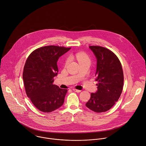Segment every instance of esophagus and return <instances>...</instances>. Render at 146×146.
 Listing matches in <instances>:
<instances>
[{"label":"esophagus","mask_w":146,"mask_h":146,"mask_svg":"<svg viewBox=\"0 0 146 146\" xmlns=\"http://www.w3.org/2000/svg\"><path fill=\"white\" fill-rule=\"evenodd\" d=\"M73 91H74V92H77V93H80V92H81V90H77V89H73Z\"/></svg>","instance_id":"obj_1"}]
</instances>
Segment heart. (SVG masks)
<instances>
[{
	"mask_svg": "<svg viewBox=\"0 0 146 146\" xmlns=\"http://www.w3.org/2000/svg\"><path fill=\"white\" fill-rule=\"evenodd\" d=\"M75 57L77 58V60L78 61L79 63H82V62H90V58L89 56L85 52H79L75 54ZM69 61V60L67 59L66 61V64Z\"/></svg>",
	"mask_w": 146,
	"mask_h": 146,
	"instance_id": "b5f03b06",
	"label": "heart"
}]
</instances>
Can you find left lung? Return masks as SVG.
I'll return each mask as SVG.
<instances>
[{"mask_svg": "<svg viewBox=\"0 0 146 146\" xmlns=\"http://www.w3.org/2000/svg\"><path fill=\"white\" fill-rule=\"evenodd\" d=\"M89 48L97 59L98 90L91 93L86 106L96 113H103L110 109L121 96L124 81L122 66L116 54L109 49L94 45Z\"/></svg>", "mask_w": 146, "mask_h": 146, "instance_id": "8db88e82", "label": "left lung"}]
</instances>
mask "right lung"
Here are the masks:
<instances>
[{"label": "right lung", "instance_id": "1", "mask_svg": "<svg viewBox=\"0 0 146 146\" xmlns=\"http://www.w3.org/2000/svg\"><path fill=\"white\" fill-rule=\"evenodd\" d=\"M71 48L49 45L33 50L24 65L23 79L27 96L40 111L50 113L64 104L67 89L53 85L58 58Z\"/></svg>", "mask_w": 146, "mask_h": 146}]
</instances>
